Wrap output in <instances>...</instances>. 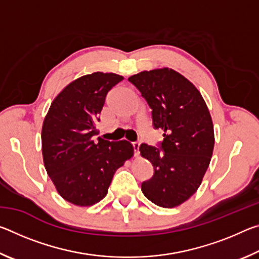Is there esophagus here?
Instances as JSON below:
<instances>
[{
    "label": "esophagus",
    "instance_id": "obj_1",
    "mask_svg": "<svg viewBox=\"0 0 259 259\" xmlns=\"http://www.w3.org/2000/svg\"><path fill=\"white\" fill-rule=\"evenodd\" d=\"M139 146H140V142H134L133 143V147L135 151V156L139 155Z\"/></svg>",
    "mask_w": 259,
    "mask_h": 259
}]
</instances>
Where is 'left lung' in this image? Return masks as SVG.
Segmentation results:
<instances>
[{"mask_svg":"<svg viewBox=\"0 0 259 259\" xmlns=\"http://www.w3.org/2000/svg\"><path fill=\"white\" fill-rule=\"evenodd\" d=\"M128 81L151 107L154 129L164 131L157 147H139L154 166L142 191L156 205L174 208L196 192L211 160L214 136L209 109L199 90L174 69L140 72Z\"/></svg>","mask_w":259,"mask_h":259,"instance_id":"1","label":"left lung"}]
</instances>
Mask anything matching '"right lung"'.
Masks as SVG:
<instances>
[{
  "label": "right lung",
  "instance_id": "1",
  "mask_svg": "<svg viewBox=\"0 0 259 259\" xmlns=\"http://www.w3.org/2000/svg\"><path fill=\"white\" fill-rule=\"evenodd\" d=\"M122 80L102 72L78 77L55 98L43 122L46 170L61 198L73 204L85 207L104 199L114 174L134 154L126 140L96 138L108 91Z\"/></svg>",
  "mask_w": 259,
  "mask_h": 259
}]
</instances>
